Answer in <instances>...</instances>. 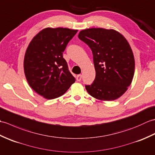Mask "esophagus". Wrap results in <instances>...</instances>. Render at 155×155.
<instances>
[{
    "label": "esophagus",
    "mask_w": 155,
    "mask_h": 155,
    "mask_svg": "<svg viewBox=\"0 0 155 155\" xmlns=\"http://www.w3.org/2000/svg\"><path fill=\"white\" fill-rule=\"evenodd\" d=\"M76 79H77V81H81V79H82V75L81 74H78L77 76V78H76Z\"/></svg>",
    "instance_id": "esophagus-1"
}]
</instances>
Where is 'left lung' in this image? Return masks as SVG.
<instances>
[{
	"instance_id": "left-lung-1",
	"label": "left lung",
	"mask_w": 155,
	"mask_h": 155,
	"mask_svg": "<svg viewBox=\"0 0 155 155\" xmlns=\"http://www.w3.org/2000/svg\"><path fill=\"white\" fill-rule=\"evenodd\" d=\"M78 37L91 49L96 76L85 85L97 99L111 101L127 91L134 73V58L127 39L113 29L92 28L81 31Z\"/></svg>"
}]
</instances>
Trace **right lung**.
I'll use <instances>...</instances> for the list:
<instances>
[{"mask_svg":"<svg viewBox=\"0 0 155 155\" xmlns=\"http://www.w3.org/2000/svg\"><path fill=\"white\" fill-rule=\"evenodd\" d=\"M77 31L67 28H44L27 49L26 78L32 89L47 99L62 96L75 82L62 52Z\"/></svg>","mask_w":155,"mask_h":155,"instance_id":"obj_1","label":"right lung"}]
</instances>
